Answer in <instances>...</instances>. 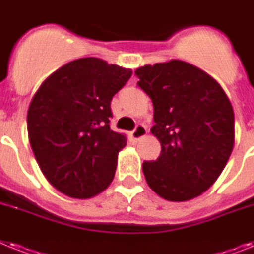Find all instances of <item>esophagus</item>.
<instances>
[{
	"instance_id": "obj_1",
	"label": "esophagus",
	"mask_w": 254,
	"mask_h": 254,
	"mask_svg": "<svg viewBox=\"0 0 254 254\" xmlns=\"http://www.w3.org/2000/svg\"><path fill=\"white\" fill-rule=\"evenodd\" d=\"M146 134H147V129H146L143 125H137V127L131 131V138L135 139V141H138V139H141V138L145 137Z\"/></svg>"
}]
</instances>
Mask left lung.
I'll return each instance as SVG.
<instances>
[{"instance_id":"8db88e82","label":"left lung","mask_w":254,"mask_h":254,"mask_svg":"<svg viewBox=\"0 0 254 254\" xmlns=\"http://www.w3.org/2000/svg\"><path fill=\"white\" fill-rule=\"evenodd\" d=\"M138 86L151 98V133L159 158L143 162L148 187L162 198L189 201L216 181L235 143V116L220 84L181 60L135 70Z\"/></svg>"}]
</instances>
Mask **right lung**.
Returning a JSON list of instances; mask_svg holds the SVG:
<instances>
[{
	"mask_svg": "<svg viewBox=\"0 0 254 254\" xmlns=\"http://www.w3.org/2000/svg\"><path fill=\"white\" fill-rule=\"evenodd\" d=\"M130 69L96 57L70 61L41 83L27 112V130L45 179L73 198L111 185L127 137L109 127L111 100Z\"/></svg>",
	"mask_w": 254,
	"mask_h": 254,
	"instance_id": "add662e5",
	"label": "right lung"
}]
</instances>
